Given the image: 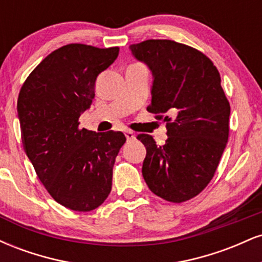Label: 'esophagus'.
Wrapping results in <instances>:
<instances>
[{"label":"esophagus","instance_id":"1","mask_svg":"<svg viewBox=\"0 0 262 262\" xmlns=\"http://www.w3.org/2000/svg\"><path fill=\"white\" fill-rule=\"evenodd\" d=\"M124 134H125V138H127L128 141H132L135 139V134L132 130H125Z\"/></svg>","mask_w":262,"mask_h":262}]
</instances>
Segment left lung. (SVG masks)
I'll return each instance as SVG.
<instances>
[{
    "mask_svg": "<svg viewBox=\"0 0 262 262\" xmlns=\"http://www.w3.org/2000/svg\"><path fill=\"white\" fill-rule=\"evenodd\" d=\"M133 55L154 75L150 113L166 122L167 140L145 145L143 177L152 193L173 203L200 194L214 176L229 138L230 104L221 75L202 52L167 39L132 44Z\"/></svg>",
    "mask_w": 262,
    "mask_h": 262,
    "instance_id": "1",
    "label": "left lung"
}]
</instances>
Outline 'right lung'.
Segmentation results:
<instances>
[{"label":"right lung","mask_w":262,"mask_h":262,"mask_svg":"<svg viewBox=\"0 0 262 262\" xmlns=\"http://www.w3.org/2000/svg\"><path fill=\"white\" fill-rule=\"evenodd\" d=\"M118 54V47L64 45L29 74L18 95L26 154L50 196L76 212H90L106 201L114 161L127 140L122 132L79 128L81 113L95 98L97 76Z\"/></svg>","instance_id":"add662e5"}]
</instances>
